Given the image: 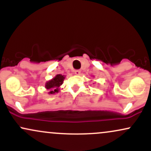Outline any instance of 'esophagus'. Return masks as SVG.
<instances>
[{
    "instance_id": "1",
    "label": "esophagus",
    "mask_w": 151,
    "mask_h": 151,
    "mask_svg": "<svg viewBox=\"0 0 151 151\" xmlns=\"http://www.w3.org/2000/svg\"><path fill=\"white\" fill-rule=\"evenodd\" d=\"M80 73H81V71L80 70H77L74 71V74H75L76 75H79V74H80Z\"/></svg>"
}]
</instances>
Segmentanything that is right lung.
I'll return each instance as SVG.
<instances>
[{
    "instance_id": "right-lung-1",
    "label": "right lung",
    "mask_w": 151,
    "mask_h": 151,
    "mask_svg": "<svg viewBox=\"0 0 151 151\" xmlns=\"http://www.w3.org/2000/svg\"><path fill=\"white\" fill-rule=\"evenodd\" d=\"M65 76L62 74H57L55 77L50 80L47 81L45 83V88L49 91V94H55V93H58L60 90V86L63 84L65 80Z\"/></svg>"
}]
</instances>
